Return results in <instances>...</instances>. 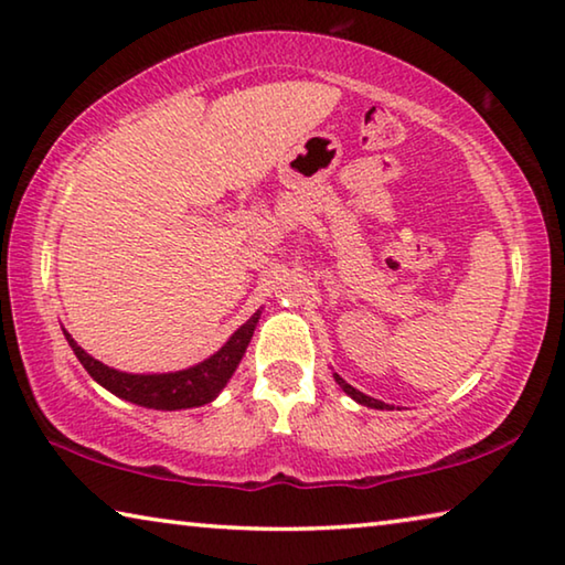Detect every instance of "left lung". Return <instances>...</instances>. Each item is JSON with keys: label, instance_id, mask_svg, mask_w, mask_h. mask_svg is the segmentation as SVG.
Returning <instances> with one entry per match:
<instances>
[{"label": "left lung", "instance_id": "obj_1", "mask_svg": "<svg viewBox=\"0 0 565 565\" xmlns=\"http://www.w3.org/2000/svg\"><path fill=\"white\" fill-rule=\"evenodd\" d=\"M337 381H339V386H341L343 391H347V394H349L353 401H359V404L371 406V408H386L384 401H376V398H371V396H366V394H361V391H356V388H353L351 384H347V381L339 379V376H337Z\"/></svg>", "mask_w": 565, "mask_h": 565}]
</instances>
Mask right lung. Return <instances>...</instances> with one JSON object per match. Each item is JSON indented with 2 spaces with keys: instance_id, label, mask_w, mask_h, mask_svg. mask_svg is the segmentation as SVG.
Segmentation results:
<instances>
[{
  "instance_id": "obj_1",
  "label": "right lung",
  "mask_w": 565,
  "mask_h": 565,
  "mask_svg": "<svg viewBox=\"0 0 565 565\" xmlns=\"http://www.w3.org/2000/svg\"><path fill=\"white\" fill-rule=\"evenodd\" d=\"M256 321L259 313H254L242 329H238L232 339H228L222 349H218L212 359L191 366L186 371H174V374H124V371L104 366L102 361L92 359L82 347H76V341L64 331L66 341H70L76 359L82 361V366L89 371L94 381H99L104 388H109L111 394L119 398H127L131 404L147 406V408H161V411H177V408H194L204 406L212 401L218 391L226 386V381L242 361L248 341L254 337Z\"/></svg>"
}]
</instances>
